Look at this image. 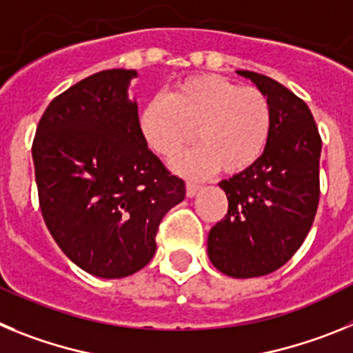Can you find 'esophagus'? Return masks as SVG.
Returning a JSON list of instances; mask_svg holds the SVG:
<instances>
[{
  "label": "esophagus",
  "instance_id": "1",
  "mask_svg": "<svg viewBox=\"0 0 353 353\" xmlns=\"http://www.w3.org/2000/svg\"><path fill=\"white\" fill-rule=\"evenodd\" d=\"M199 183H196V182H187V185H185V192H187V196H189V198H192V196H196L198 194V191H199Z\"/></svg>",
  "mask_w": 353,
  "mask_h": 353
}]
</instances>
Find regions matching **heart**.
Segmentation results:
<instances>
[{
  "instance_id": "1",
  "label": "heart",
  "mask_w": 353,
  "mask_h": 353,
  "mask_svg": "<svg viewBox=\"0 0 353 353\" xmlns=\"http://www.w3.org/2000/svg\"><path fill=\"white\" fill-rule=\"evenodd\" d=\"M270 123L263 92L221 76L180 81L166 99L157 97L139 113L143 139L161 157L180 154L196 130L199 145L173 162L174 170L191 176L219 166L226 173L248 170L269 143Z\"/></svg>"
}]
</instances>
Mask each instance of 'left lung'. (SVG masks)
I'll return each instance as SVG.
<instances>
[{
	"label": "left lung",
	"instance_id": "1",
	"mask_svg": "<svg viewBox=\"0 0 353 353\" xmlns=\"http://www.w3.org/2000/svg\"><path fill=\"white\" fill-rule=\"evenodd\" d=\"M269 99L270 138L252 166L219 183L228 214L208 233V258L230 277L274 272L297 252L320 201L322 138L302 99L281 83L236 70Z\"/></svg>",
	"mask_w": 353,
	"mask_h": 353
}]
</instances>
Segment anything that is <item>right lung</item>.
Instances as JSON below:
<instances>
[{
	"instance_id": "1",
	"label": "right lung",
	"mask_w": 353,
	"mask_h": 353,
	"mask_svg": "<svg viewBox=\"0 0 353 353\" xmlns=\"http://www.w3.org/2000/svg\"><path fill=\"white\" fill-rule=\"evenodd\" d=\"M136 70L97 72L52 99L31 146L49 233L77 267L105 279L154 258L162 217L185 198V182L146 146Z\"/></svg>"
}]
</instances>
